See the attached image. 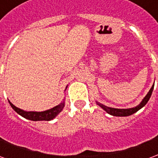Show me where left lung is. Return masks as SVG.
I'll return each instance as SVG.
<instances>
[{
    "instance_id": "8db88e82",
    "label": "left lung",
    "mask_w": 158,
    "mask_h": 158,
    "mask_svg": "<svg viewBox=\"0 0 158 158\" xmlns=\"http://www.w3.org/2000/svg\"><path fill=\"white\" fill-rule=\"evenodd\" d=\"M153 89H154V85L152 86V88L150 89L149 92L146 94V96L143 98L141 101V102L139 103L138 106L132 107V108H127V109H120V108H113V107H109V106H106L105 105H103L102 103L96 102V104L99 106H101L104 111H106V113L112 115V116H116V117H127L130 116L134 113H135L136 112H138L139 109H141L143 106L146 105V103L148 102V101L151 98V96L152 94Z\"/></svg>"
}]
</instances>
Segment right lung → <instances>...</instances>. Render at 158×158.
I'll return each mask as SVG.
<instances>
[{
	"mask_svg": "<svg viewBox=\"0 0 158 158\" xmlns=\"http://www.w3.org/2000/svg\"><path fill=\"white\" fill-rule=\"evenodd\" d=\"M67 87H66V89H67ZM8 102L12 107V109L14 110L16 113L19 114L20 116L23 117L24 118L29 119L31 121H51L52 119L55 118L56 117L62 112L63 107L65 106V99H63V101L60 104L52 107L51 109L45 110L43 112H34V111H24V110L20 109L19 107L14 106L10 101Z\"/></svg>",
	"mask_w": 158,
	"mask_h": 158,
	"instance_id": "obj_1",
	"label": "right lung"
}]
</instances>
